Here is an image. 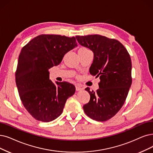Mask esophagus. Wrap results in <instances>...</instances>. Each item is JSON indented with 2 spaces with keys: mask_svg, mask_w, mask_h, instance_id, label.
Segmentation results:
<instances>
[{
  "mask_svg": "<svg viewBox=\"0 0 153 153\" xmlns=\"http://www.w3.org/2000/svg\"><path fill=\"white\" fill-rule=\"evenodd\" d=\"M75 88H76V91H80V90H83V88L81 87V85H80L79 84H77L75 85Z\"/></svg>",
  "mask_w": 153,
  "mask_h": 153,
  "instance_id": "34e87169",
  "label": "esophagus"
}]
</instances>
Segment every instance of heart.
<instances>
[{
    "label": "heart",
    "instance_id": "1",
    "mask_svg": "<svg viewBox=\"0 0 153 153\" xmlns=\"http://www.w3.org/2000/svg\"><path fill=\"white\" fill-rule=\"evenodd\" d=\"M79 50H87V49H86V48H81Z\"/></svg>",
    "mask_w": 153,
    "mask_h": 153
}]
</instances>
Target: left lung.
Wrapping results in <instances>:
<instances>
[{"mask_svg":"<svg viewBox=\"0 0 153 153\" xmlns=\"http://www.w3.org/2000/svg\"><path fill=\"white\" fill-rule=\"evenodd\" d=\"M80 45L94 53L90 68L91 75L99 77V88L96 92L85 90L90 101L83 107L88 117L97 121H106L123 106L132 84V63L129 53L119 41L98 34L76 36Z\"/></svg>","mask_w":153,"mask_h":153,"instance_id":"obj_1","label":"left lung"}]
</instances>
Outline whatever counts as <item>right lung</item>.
<instances>
[{
	"label": "right lung",
	"mask_w": 153,
	"mask_h": 153,
	"mask_svg": "<svg viewBox=\"0 0 153 153\" xmlns=\"http://www.w3.org/2000/svg\"><path fill=\"white\" fill-rule=\"evenodd\" d=\"M76 46L75 37L41 34L22 48L16 83L24 107L35 119L45 123L56 119L62 114L66 100L75 94L73 84L53 83L48 70L58 65Z\"/></svg>",
	"instance_id": "add662e5"
}]
</instances>
